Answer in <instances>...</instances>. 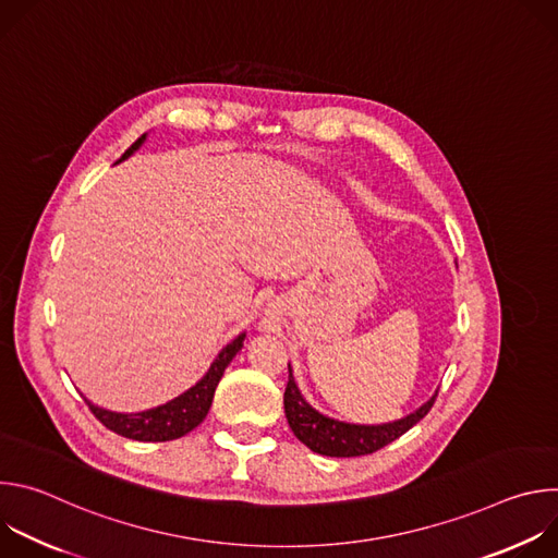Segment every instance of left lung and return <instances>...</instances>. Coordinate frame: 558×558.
<instances>
[{
	"instance_id": "8db88e82",
	"label": "left lung",
	"mask_w": 558,
	"mask_h": 558,
	"mask_svg": "<svg viewBox=\"0 0 558 558\" xmlns=\"http://www.w3.org/2000/svg\"><path fill=\"white\" fill-rule=\"evenodd\" d=\"M435 400H437V390L415 413L397 422L377 424V426L349 424V422H340L317 413L302 397L289 364V381L284 388V415L293 435L313 452L327 454V457H362L388 446L390 441L411 430L420 420L428 415Z\"/></svg>"
}]
</instances>
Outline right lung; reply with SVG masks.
Returning a JSON list of instances; mask_svg holds the SVG:
<instances>
[{"label":"right lung","instance_id":"add662e5","mask_svg":"<svg viewBox=\"0 0 558 558\" xmlns=\"http://www.w3.org/2000/svg\"><path fill=\"white\" fill-rule=\"evenodd\" d=\"M147 134L138 136L128 149L125 154L119 158V161H125L128 156H132L145 141ZM245 342V333H241L238 338H233L220 353L218 357L211 362L209 371L192 386L187 388L183 395L174 397L172 402L156 407L143 413H114V411H106L101 407H95L93 402L86 400L88 409L93 411V415L112 433L128 437V439H136V441H172L179 439L183 435H187L190 430H194L209 413L211 400H214V390L225 373V368L229 366V362L235 357V353L243 349Z\"/></svg>","mask_w":558,"mask_h":558}]
</instances>
